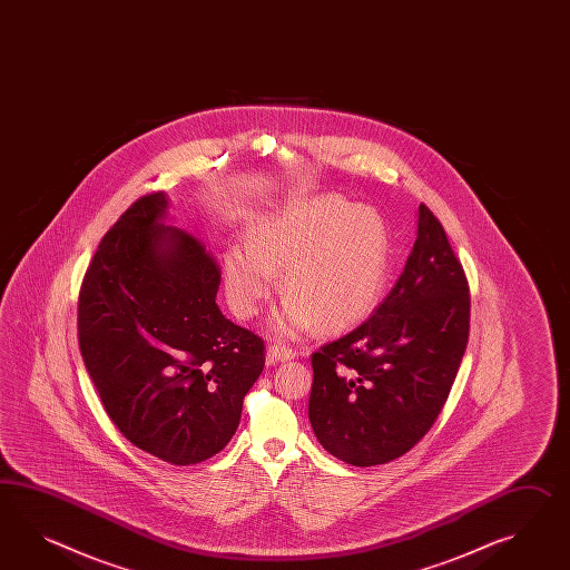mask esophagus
<instances>
[{
    "instance_id": "esophagus-1",
    "label": "esophagus",
    "mask_w": 570,
    "mask_h": 570,
    "mask_svg": "<svg viewBox=\"0 0 570 570\" xmlns=\"http://www.w3.org/2000/svg\"><path fill=\"white\" fill-rule=\"evenodd\" d=\"M296 358V350L284 344H272L267 347V361L269 362H286Z\"/></svg>"
}]
</instances>
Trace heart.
Wrapping results in <instances>:
<instances>
[{
    "label": "heart",
    "instance_id": "heart-1",
    "mask_svg": "<svg viewBox=\"0 0 570 570\" xmlns=\"http://www.w3.org/2000/svg\"><path fill=\"white\" fill-rule=\"evenodd\" d=\"M291 298L274 327L294 335L320 321L344 330L381 301L389 274V233L379 212L350 206L337 195H315L253 224L249 245L224 255L226 296L240 320H253L278 288Z\"/></svg>",
    "mask_w": 570,
    "mask_h": 570
}]
</instances>
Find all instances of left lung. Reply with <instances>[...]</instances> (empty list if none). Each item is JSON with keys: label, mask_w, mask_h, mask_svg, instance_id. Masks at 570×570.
Here are the masks:
<instances>
[{"label": "left lung", "mask_w": 570, "mask_h": 570, "mask_svg": "<svg viewBox=\"0 0 570 570\" xmlns=\"http://www.w3.org/2000/svg\"><path fill=\"white\" fill-rule=\"evenodd\" d=\"M470 284L443 224L417 208L402 276L373 315L313 356L308 420L342 461L402 458L443 412L470 337Z\"/></svg>", "instance_id": "obj_1"}]
</instances>
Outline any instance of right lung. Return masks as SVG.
<instances>
[{"instance_id": "1", "label": "right lung", "mask_w": 570, "mask_h": 570, "mask_svg": "<svg viewBox=\"0 0 570 570\" xmlns=\"http://www.w3.org/2000/svg\"><path fill=\"white\" fill-rule=\"evenodd\" d=\"M163 191L141 195L98 243L78 296V344L112 424L173 465L223 451L262 375L264 340L216 305L220 265L160 224Z\"/></svg>"}]
</instances>
